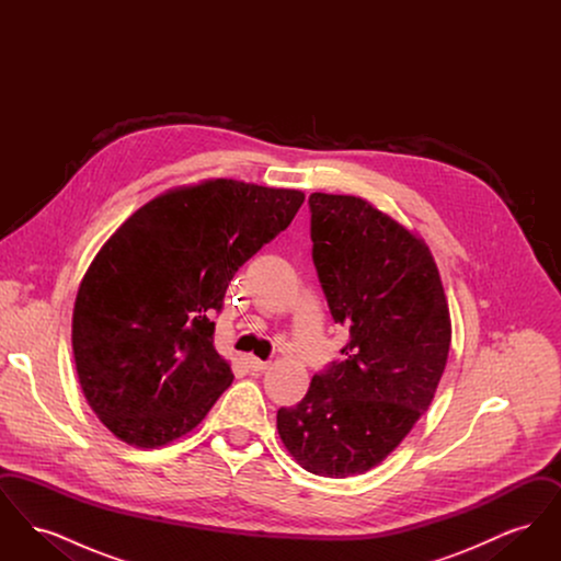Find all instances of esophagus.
Returning <instances> with one entry per match:
<instances>
[{
	"mask_svg": "<svg viewBox=\"0 0 561 561\" xmlns=\"http://www.w3.org/2000/svg\"><path fill=\"white\" fill-rule=\"evenodd\" d=\"M245 364H248V368H250L252 373H265L268 368V362H263V359L252 357V355L245 359Z\"/></svg>",
	"mask_w": 561,
	"mask_h": 561,
	"instance_id": "obj_1",
	"label": "esophagus"
}]
</instances>
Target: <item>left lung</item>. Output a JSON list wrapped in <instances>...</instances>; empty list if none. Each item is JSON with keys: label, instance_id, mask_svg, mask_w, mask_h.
<instances>
[{"label": "left lung", "instance_id": "8db88e82", "mask_svg": "<svg viewBox=\"0 0 561 561\" xmlns=\"http://www.w3.org/2000/svg\"><path fill=\"white\" fill-rule=\"evenodd\" d=\"M313 265L343 359L277 410V431L309 473H366L425 414L448 362L453 323L428 245L355 195L311 193Z\"/></svg>", "mask_w": 561, "mask_h": 561}]
</instances>
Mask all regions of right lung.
Here are the masks:
<instances>
[{"label": "right lung", "mask_w": 561, "mask_h": 561, "mask_svg": "<svg viewBox=\"0 0 561 561\" xmlns=\"http://www.w3.org/2000/svg\"><path fill=\"white\" fill-rule=\"evenodd\" d=\"M302 202L296 188L214 179L161 193L105 241L81 279L71 341L81 391L117 439L160 448L204 421L233 382L210 318Z\"/></svg>", "instance_id": "right-lung-1"}]
</instances>
